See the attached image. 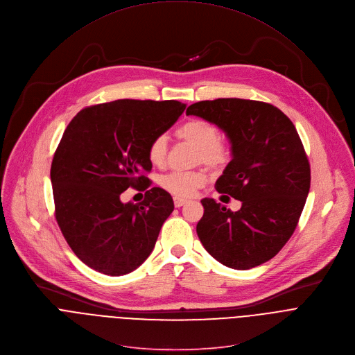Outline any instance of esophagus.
Here are the masks:
<instances>
[{"label":"esophagus","mask_w":355,"mask_h":355,"mask_svg":"<svg viewBox=\"0 0 355 355\" xmlns=\"http://www.w3.org/2000/svg\"><path fill=\"white\" fill-rule=\"evenodd\" d=\"M185 203H187V199H182V198H178V196L174 198V206H175V207H181V206H184Z\"/></svg>","instance_id":"34e87169"}]
</instances>
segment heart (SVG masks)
Instances as JSON below:
<instances>
[{
  "label": "heart",
  "instance_id": "obj_1",
  "mask_svg": "<svg viewBox=\"0 0 355 355\" xmlns=\"http://www.w3.org/2000/svg\"><path fill=\"white\" fill-rule=\"evenodd\" d=\"M177 137L198 148L196 163L202 162L210 168L220 170L227 166L231 159L228 145L220 139V130L210 121L199 120V118L189 120L177 130ZM148 156L152 164H164L167 156V138L164 135H159L150 142ZM206 182L207 173L205 170L173 171L160 178V185L178 198L193 196Z\"/></svg>",
  "mask_w": 355,
  "mask_h": 355
}]
</instances>
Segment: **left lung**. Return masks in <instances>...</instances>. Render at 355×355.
<instances>
[{
    "label": "left lung",
    "mask_w": 355,
    "mask_h": 355,
    "mask_svg": "<svg viewBox=\"0 0 355 355\" xmlns=\"http://www.w3.org/2000/svg\"><path fill=\"white\" fill-rule=\"evenodd\" d=\"M187 115L225 132L232 159L216 189L243 202L231 211L214 199L200 200L205 211L196 232L202 245L231 269L270 261L293 235L311 187L309 162L294 124L277 107L245 98L198 101Z\"/></svg>",
    "instance_id": "8db88e82"
}]
</instances>
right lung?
I'll use <instances>...</instances> for the list:
<instances>
[{
	"label": "right lung",
	"mask_w": 355,
	"mask_h": 355,
	"mask_svg": "<svg viewBox=\"0 0 355 355\" xmlns=\"http://www.w3.org/2000/svg\"><path fill=\"white\" fill-rule=\"evenodd\" d=\"M177 100H115L80 110L68 124L51 163L55 218L73 254L90 269L123 276L152 254L174 210L168 192L150 187V142L184 112ZM130 186L146 199L123 204Z\"/></svg>",
	"instance_id": "1"
}]
</instances>
